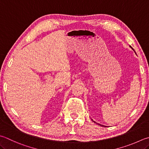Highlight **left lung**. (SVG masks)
Segmentation results:
<instances>
[{"label":"left lung","instance_id":"obj_1","mask_svg":"<svg viewBox=\"0 0 149 149\" xmlns=\"http://www.w3.org/2000/svg\"><path fill=\"white\" fill-rule=\"evenodd\" d=\"M130 47H131V48H132V49H133V48H132V47L131 46H130Z\"/></svg>","mask_w":149,"mask_h":149}]
</instances>
